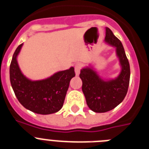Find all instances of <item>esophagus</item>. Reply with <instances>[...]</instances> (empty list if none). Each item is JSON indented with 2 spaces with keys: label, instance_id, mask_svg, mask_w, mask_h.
<instances>
[{
  "label": "esophagus",
  "instance_id": "esophagus-1",
  "mask_svg": "<svg viewBox=\"0 0 149 149\" xmlns=\"http://www.w3.org/2000/svg\"><path fill=\"white\" fill-rule=\"evenodd\" d=\"M82 68V65L81 64L77 63L75 65H74V71H75V74L76 75H78L80 74V72H81V70Z\"/></svg>",
  "mask_w": 149,
  "mask_h": 149
}]
</instances>
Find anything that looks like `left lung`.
<instances>
[{
    "label": "left lung",
    "instance_id": "left-lung-1",
    "mask_svg": "<svg viewBox=\"0 0 149 149\" xmlns=\"http://www.w3.org/2000/svg\"><path fill=\"white\" fill-rule=\"evenodd\" d=\"M105 41L116 47V55L122 65L120 75L105 81L90 68L82 69L80 74L87 104L95 113L110 111L119 105L126 97L130 84V63L122 42L109 28H106Z\"/></svg>",
    "mask_w": 149,
    "mask_h": 149
}]
</instances>
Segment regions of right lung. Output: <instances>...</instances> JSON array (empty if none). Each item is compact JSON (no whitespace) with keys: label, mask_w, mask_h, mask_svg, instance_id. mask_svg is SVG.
Here are the masks:
<instances>
[{"label":"right lung","mask_w":149,"mask_h":149,"mask_svg":"<svg viewBox=\"0 0 149 149\" xmlns=\"http://www.w3.org/2000/svg\"><path fill=\"white\" fill-rule=\"evenodd\" d=\"M23 44L17 48L10 65V80L14 94L25 108L38 114H51L63 106L70 81L75 76L72 67L55 73L47 79L32 81L22 74L17 56Z\"/></svg>","instance_id":"add662e5"}]
</instances>
